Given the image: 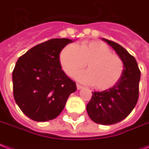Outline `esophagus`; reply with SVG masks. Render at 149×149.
Wrapping results in <instances>:
<instances>
[{
    "label": "esophagus",
    "mask_w": 149,
    "mask_h": 149,
    "mask_svg": "<svg viewBox=\"0 0 149 149\" xmlns=\"http://www.w3.org/2000/svg\"><path fill=\"white\" fill-rule=\"evenodd\" d=\"M77 89H83V86L80 85V84H79V83H77Z\"/></svg>",
    "instance_id": "obj_1"
}]
</instances>
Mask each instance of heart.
Segmentation results:
<instances>
[{"instance_id":"obj_1","label":"heart","mask_w":149,"mask_h":149,"mask_svg":"<svg viewBox=\"0 0 149 149\" xmlns=\"http://www.w3.org/2000/svg\"><path fill=\"white\" fill-rule=\"evenodd\" d=\"M60 62L69 76L74 75L87 63L88 71L79 72L77 79L83 83L93 84L100 90L116 85L125 70L124 61L120 56L112 54L105 43L96 41H83L77 47L66 46L60 53Z\"/></svg>"}]
</instances>
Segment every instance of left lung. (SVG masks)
Segmentation results:
<instances>
[{
    "label": "left lung",
    "mask_w": 149,
    "mask_h": 149,
    "mask_svg": "<svg viewBox=\"0 0 149 149\" xmlns=\"http://www.w3.org/2000/svg\"><path fill=\"white\" fill-rule=\"evenodd\" d=\"M124 61L125 70L116 85L102 92H93L86 110L98 124L112 125L126 118L139 99L141 72L135 57L118 43L104 39Z\"/></svg>",
    "instance_id": "1"
}]
</instances>
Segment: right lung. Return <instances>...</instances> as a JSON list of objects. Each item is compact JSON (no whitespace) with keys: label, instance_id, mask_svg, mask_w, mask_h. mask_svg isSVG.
<instances>
[{"label":"right lung","instance_id":"add662e5","mask_svg":"<svg viewBox=\"0 0 149 149\" xmlns=\"http://www.w3.org/2000/svg\"><path fill=\"white\" fill-rule=\"evenodd\" d=\"M72 40L51 39L35 46L15 65L13 93L26 116L37 122L52 120L60 114L69 95L77 90L74 81L62 70L61 50Z\"/></svg>","mask_w":149,"mask_h":149}]
</instances>
